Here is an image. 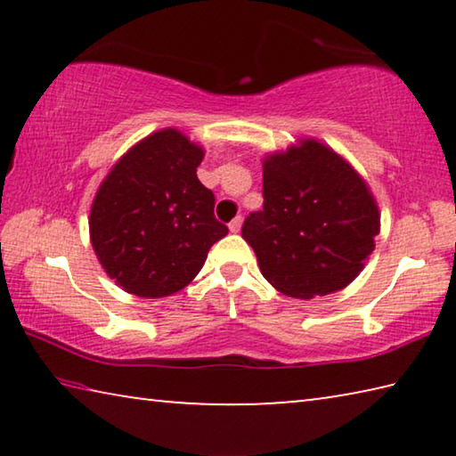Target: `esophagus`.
Masks as SVG:
<instances>
[{"instance_id":"1","label":"esophagus","mask_w":456,"mask_h":456,"mask_svg":"<svg viewBox=\"0 0 456 456\" xmlns=\"http://www.w3.org/2000/svg\"><path fill=\"white\" fill-rule=\"evenodd\" d=\"M241 223H243L241 217H235L233 221H231V223H229V231H231V233H239V229H241Z\"/></svg>"}]
</instances>
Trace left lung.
<instances>
[{
  "instance_id": "8db88e82",
  "label": "left lung",
  "mask_w": 456,
  "mask_h": 456,
  "mask_svg": "<svg viewBox=\"0 0 456 456\" xmlns=\"http://www.w3.org/2000/svg\"><path fill=\"white\" fill-rule=\"evenodd\" d=\"M380 233L368 183L315 138H299L264 159V211L241 235L261 275L283 296L312 299L344 289L364 269Z\"/></svg>"
}]
</instances>
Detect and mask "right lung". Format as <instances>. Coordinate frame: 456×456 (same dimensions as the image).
<instances>
[{
	"label": "right lung",
	"instance_id": "add662e5",
	"mask_svg": "<svg viewBox=\"0 0 456 456\" xmlns=\"http://www.w3.org/2000/svg\"><path fill=\"white\" fill-rule=\"evenodd\" d=\"M203 146L157 130L122 154L92 200L90 243L104 272L138 297H167L195 280L227 235L213 192L197 179Z\"/></svg>",
	"mask_w": 456,
	"mask_h": 456
}]
</instances>
